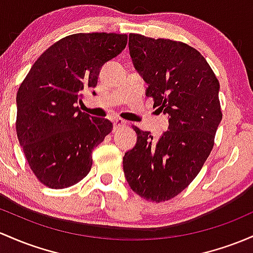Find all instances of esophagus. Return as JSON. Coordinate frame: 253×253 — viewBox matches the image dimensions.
<instances>
[{"instance_id":"obj_1","label":"esophagus","mask_w":253,"mask_h":253,"mask_svg":"<svg viewBox=\"0 0 253 253\" xmlns=\"http://www.w3.org/2000/svg\"><path fill=\"white\" fill-rule=\"evenodd\" d=\"M113 126L114 131H118L119 128H122V127L126 126V121H124L122 119H115V120H113Z\"/></svg>"}]
</instances>
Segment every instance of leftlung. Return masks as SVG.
Returning <instances> with one entry per match:
<instances>
[{"mask_svg":"<svg viewBox=\"0 0 253 253\" xmlns=\"http://www.w3.org/2000/svg\"><path fill=\"white\" fill-rule=\"evenodd\" d=\"M128 46L146 96L169 125L158 140L133 126L137 144L124 156L125 176L132 191L161 203L182 192L211 152L222 120L220 83L203 55L182 42L131 33Z\"/></svg>","mask_w":253,"mask_h":253,"instance_id":"left-lung-1","label":"left lung"}]
</instances>
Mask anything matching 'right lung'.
<instances>
[{
    "instance_id": "1",
    "label": "right lung",
    "mask_w": 253,
    "mask_h": 253,
    "mask_svg": "<svg viewBox=\"0 0 253 253\" xmlns=\"http://www.w3.org/2000/svg\"><path fill=\"white\" fill-rule=\"evenodd\" d=\"M127 35L76 33L52 44L27 73L16 93V134L36 177L50 188L84 179L92 150L112 132L107 119L77 107L99 71L126 48ZM95 95V92H93Z\"/></svg>"
}]
</instances>
